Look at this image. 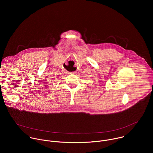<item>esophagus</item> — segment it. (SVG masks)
<instances>
[{"label":"esophagus","mask_w":153,"mask_h":153,"mask_svg":"<svg viewBox=\"0 0 153 153\" xmlns=\"http://www.w3.org/2000/svg\"><path fill=\"white\" fill-rule=\"evenodd\" d=\"M70 74H71V73H70Z\"/></svg>","instance_id":"1"}]
</instances>
